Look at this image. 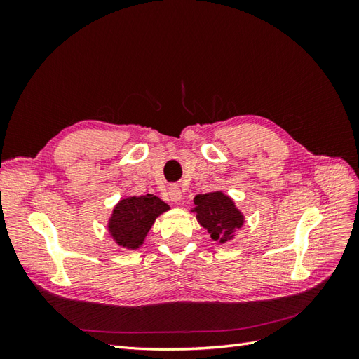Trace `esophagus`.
Returning a JSON list of instances; mask_svg holds the SVG:
<instances>
[{
  "instance_id": "34e87169",
  "label": "esophagus",
  "mask_w": 359,
  "mask_h": 359,
  "mask_svg": "<svg viewBox=\"0 0 359 359\" xmlns=\"http://www.w3.org/2000/svg\"><path fill=\"white\" fill-rule=\"evenodd\" d=\"M169 198L172 202H180L182 198V191L180 186H170L169 187Z\"/></svg>"
}]
</instances>
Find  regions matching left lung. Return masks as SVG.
<instances>
[{"label":"left lung","mask_w":359,"mask_h":359,"mask_svg":"<svg viewBox=\"0 0 359 359\" xmlns=\"http://www.w3.org/2000/svg\"><path fill=\"white\" fill-rule=\"evenodd\" d=\"M190 212L196 215L198 223L219 244L232 241L245 223L244 212L223 190L196 194Z\"/></svg>","instance_id":"left-lung-1"}]
</instances>
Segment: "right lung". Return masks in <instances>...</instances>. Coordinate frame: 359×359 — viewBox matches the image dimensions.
Wrapping results in <instances>:
<instances>
[{
    "instance_id": "obj_1",
    "label": "right lung",
    "mask_w": 359,
    "mask_h": 359,
    "mask_svg": "<svg viewBox=\"0 0 359 359\" xmlns=\"http://www.w3.org/2000/svg\"><path fill=\"white\" fill-rule=\"evenodd\" d=\"M169 210L170 206L154 194L124 196L115 203L107 219V233L118 247L135 252L144 245L157 217Z\"/></svg>"
}]
</instances>
